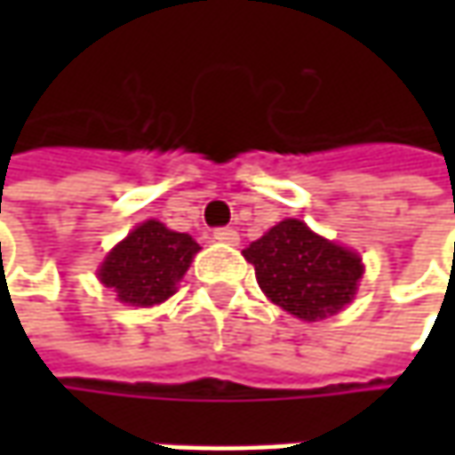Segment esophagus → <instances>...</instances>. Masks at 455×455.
Masks as SVG:
<instances>
[{"label":"esophagus","mask_w":455,"mask_h":455,"mask_svg":"<svg viewBox=\"0 0 455 455\" xmlns=\"http://www.w3.org/2000/svg\"><path fill=\"white\" fill-rule=\"evenodd\" d=\"M212 237L218 240V243H225V245H237L240 243V235H237V230L233 228H218Z\"/></svg>","instance_id":"obj_1"}]
</instances>
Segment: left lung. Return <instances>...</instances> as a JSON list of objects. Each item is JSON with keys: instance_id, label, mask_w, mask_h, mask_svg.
<instances>
[{"instance_id": "obj_1", "label": "left lung", "mask_w": 455, "mask_h": 455, "mask_svg": "<svg viewBox=\"0 0 455 455\" xmlns=\"http://www.w3.org/2000/svg\"><path fill=\"white\" fill-rule=\"evenodd\" d=\"M243 255L253 263L263 293L301 322H319L341 311L355 299L364 273L355 251L316 235L293 218L273 225Z\"/></svg>"}]
</instances>
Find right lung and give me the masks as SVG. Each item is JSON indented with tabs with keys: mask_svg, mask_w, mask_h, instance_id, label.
Masks as SVG:
<instances>
[{
	"mask_svg": "<svg viewBox=\"0 0 455 455\" xmlns=\"http://www.w3.org/2000/svg\"><path fill=\"white\" fill-rule=\"evenodd\" d=\"M200 245L187 233H174L159 220H147L116 245L98 268L106 289H114L121 304H162L189 268Z\"/></svg>",
	"mask_w": 455,
	"mask_h": 455,
	"instance_id": "add662e5",
	"label": "right lung"
}]
</instances>
